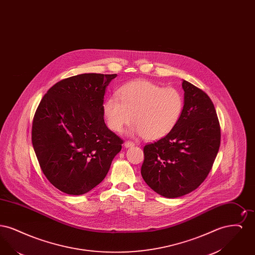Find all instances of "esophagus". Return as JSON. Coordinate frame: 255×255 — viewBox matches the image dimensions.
<instances>
[{
  "label": "esophagus",
  "instance_id": "esophagus-1",
  "mask_svg": "<svg viewBox=\"0 0 255 255\" xmlns=\"http://www.w3.org/2000/svg\"><path fill=\"white\" fill-rule=\"evenodd\" d=\"M133 145H134V143H133V141L127 140V141L124 142V146H125L126 148H130V147H133Z\"/></svg>",
  "mask_w": 255,
  "mask_h": 255
}]
</instances>
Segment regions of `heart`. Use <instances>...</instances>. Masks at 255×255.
I'll list each match as a JSON object with an SVG mask.
<instances>
[{"mask_svg": "<svg viewBox=\"0 0 255 255\" xmlns=\"http://www.w3.org/2000/svg\"><path fill=\"white\" fill-rule=\"evenodd\" d=\"M183 105V97L177 89L136 80L122 87L119 97H108L103 112L111 130L122 132L133 118V131L145 139L155 140L175 128Z\"/></svg>", "mask_w": 255, "mask_h": 255, "instance_id": "b5f03b06", "label": "heart"}]
</instances>
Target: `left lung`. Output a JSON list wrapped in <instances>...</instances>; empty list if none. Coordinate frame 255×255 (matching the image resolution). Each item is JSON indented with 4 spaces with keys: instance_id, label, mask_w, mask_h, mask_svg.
I'll use <instances>...</instances> for the list:
<instances>
[{
    "instance_id": "left-lung-1",
    "label": "left lung",
    "mask_w": 255,
    "mask_h": 255,
    "mask_svg": "<svg viewBox=\"0 0 255 255\" xmlns=\"http://www.w3.org/2000/svg\"><path fill=\"white\" fill-rule=\"evenodd\" d=\"M184 105L175 128L143 147L141 176L158 194L178 198L192 192L212 168L221 143L216 110L204 91L183 80Z\"/></svg>"
}]
</instances>
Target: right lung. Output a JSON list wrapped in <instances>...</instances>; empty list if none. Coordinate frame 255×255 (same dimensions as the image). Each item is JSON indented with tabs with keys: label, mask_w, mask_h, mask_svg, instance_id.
<instances>
[{
	"label": "right lung",
	"mask_w": 255,
	"mask_h": 255,
	"mask_svg": "<svg viewBox=\"0 0 255 255\" xmlns=\"http://www.w3.org/2000/svg\"><path fill=\"white\" fill-rule=\"evenodd\" d=\"M117 74L83 73L52 86L37 107L31 140L39 165L62 192L85 194L104 180L123 140L106 126V87Z\"/></svg>",
	"instance_id": "right-lung-1"
}]
</instances>
